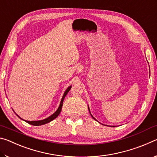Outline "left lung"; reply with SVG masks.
<instances>
[{
    "label": "left lung",
    "instance_id": "obj_1",
    "mask_svg": "<svg viewBox=\"0 0 157 157\" xmlns=\"http://www.w3.org/2000/svg\"><path fill=\"white\" fill-rule=\"evenodd\" d=\"M91 116H92V115H91ZM92 117H93V116H92ZM93 118H94V117H93ZM94 119H95V118H94Z\"/></svg>",
    "mask_w": 157,
    "mask_h": 157
}]
</instances>
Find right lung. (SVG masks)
<instances>
[{
    "instance_id": "add662e5",
    "label": "right lung",
    "mask_w": 157,
    "mask_h": 157,
    "mask_svg": "<svg viewBox=\"0 0 157 157\" xmlns=\"http://www.w3.org/2000/svg\"><path fill=\"white\" fill-rule=\"evenodd\" d=\"M71 89V86H69L68 88L66 90V91L64 93V94H63V97H62V99L61 100V102H60V105H59V108L57 109V110L55 111V112L51 115L50 116H49L48 118H47L46 119H44V120H42V121H25L26 123H28L29 124H32V125H34V126H39V125H42V124H46L48 123H50V121H52V120H54L55 118H56L59 115V113L61 112V111H62V105H63V101L64 100V98L66 95H67L68 92L70 91Z\"/></svg>"
}]
</instances>
